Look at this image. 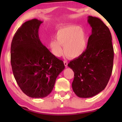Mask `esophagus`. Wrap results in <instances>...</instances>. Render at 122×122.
Masks as SVG:
<instances>
[{
    "label": "esophagus",
    "mask_w": 122,
    "mask_h": 122,
    "mask_svg": "<svg viewBox=\"0 0 122 122\" xmlns=\"http://www.w3.org/2000/svg\"><path fill=\"white\" fill-rule=\"evenodd\" d=\"M64 65H65V66L67 67V66H68V62H67L66 60H64Z\"/></svg>",
    "instance_id": "34e87169"
}]
</instances>
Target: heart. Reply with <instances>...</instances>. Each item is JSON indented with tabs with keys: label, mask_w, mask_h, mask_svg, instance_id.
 Instances as JSON below:
<instances>
[{
	"label": "heart",
	"mask_w": 122,
	"mask_h": 122,
	"mask_svg": "<svg viewBox=\"0 0 122 122\" xmlns=\"http://www.w3.org/2000/svg\"><path fill=\"white\" fill-rule=\"evenodd\" d=\"M55 39L49 42V47L54 56L59 57L64 52L70 58H77L85 51L87 46V34L84 29L78 26H67L60 28L55 34Z\"/></svg>",
	"instance_id": "1"
}]
</instances>
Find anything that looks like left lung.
Returning a JSON list of instances; mask_svg holds the SVG:
<instances>
[{
    "instance_id": "left-lung-1",
    "label": "left lung",
    "mask_w": 122,
    "mask_h": 122,
    "mask_svg": "<svg viewBox=\"0 0 122 122\" xmlns=\"http://www.w3.org/2000/svg\"><path fill=\"white\" fill-rule=\"evenodd\" d=\"M92 27L86 50L68 66L74 72L73 91L79 97H93L104 90L111 75L114 61L112 36L99 18L88 16Z\"/></svg>"
}]
</instances>
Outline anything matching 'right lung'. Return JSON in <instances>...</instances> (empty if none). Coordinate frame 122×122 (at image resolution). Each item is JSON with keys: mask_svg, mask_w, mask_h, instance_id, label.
Returning a JSON list of instances; mask_svg holds the SVG:
<instances>
[{"mask_svg": "<svg viewBox=\"0 0 122 122\" xmlns=\"http://www.w3.org/2000/svg\"><path fill=\"white\" fill-rule=\"evenodd\" d=\"M43 22L33 19L25 22L14 36L11 46V64L15 80L22 92L32 98L46 97L65 68L42 43L38 35Z\"/></svg>", "mask_w": 122, "mask_h": 122, "instance_id": "right-lung-1", "label": "right lung"}]
</instances>
